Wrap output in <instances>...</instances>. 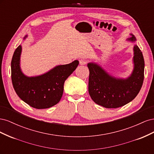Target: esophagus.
<instances>
[{
  "label": "esophagus",
  "instance_id": "34e87169",
  "mask_svg": "<svg viewBox=\"0 0 154 154\" xmlns=\"http://www.w3.org/2000/svg\"><path fill=\"white\" fill-rule=\"evenodd\" d=\"M87 60H85V59H81V60H80V64L82 65V66H83V65L87 64Z\"/></svg>",
  "mask_w": 154,
  "mask_h": 154
}]
</instances>
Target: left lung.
<instances>
[{
    "instance_id": "8db88e82",
    "label": "left lung",
    "mask_w": 154,
    "mask_h": 154,
    "mask_svg": "<svg viewBox=\"0 0 154 154\" xmlns=\"http://www.w3.org/2000/svg\"><path fill=\"white\" fill-rule=\"evenodd\" d=\"M127 40L135 42L136 38L132 34ZM134 69L127 78H116L105 71L100 65L90 62L88 93L97 105L105 108L116 109L132 101L138 94L144 80V61L140 49L134 46Z\"/></svg>"
}]
</instances>
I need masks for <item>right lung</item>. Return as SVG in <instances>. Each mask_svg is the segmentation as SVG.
I'll return each instance as SVG.
<instances>
[{
    "label": "right lung",
    "instance_id": "right-lung-1",
    "mask_svg": "<svg viewBox=\"0 0 154 154\" xmlns=\"http://www.w3.org/2000/svg\"><path fill=\"white\" fill-rule=\"evenodd\" d=\"M21 53L20 45L14 52L11 63L12 83L18 97L37 109H48L57 104L62 98L65 81L76 69L79 62L74 60L69 64L56 66L42 75L29 77L20 69Z\"/></svg>",
    "mask_w": 154,
    "mask_h": 154
}]
</instances>
